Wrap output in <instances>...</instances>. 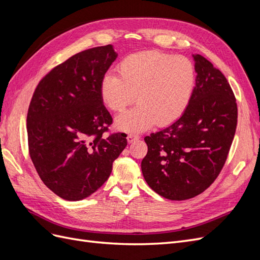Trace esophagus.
<instances>
[{
  "label": "esophagus",
  "mask_w": 260,
  "mask_h": 260,
  "mask_svg": "<svg viewBox=\"0 0 260 260\" xmlns=\"http://www.w3.org/2000/svg\"><path fill=\"white\" fill-rule=\"evenodd\" d=\"M139 139H140V137H139L138 135H132V133H130V135H128V137H127L128 143L135 142V141H137V140H139Z\"/></svg>",
  "instance_id": "obj_1"
}]
</instances>
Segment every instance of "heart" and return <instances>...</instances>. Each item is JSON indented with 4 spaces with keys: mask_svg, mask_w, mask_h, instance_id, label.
I'll list each match as a JSON object with an SVG mask.
<instances>
[{
    "mask_svg": "<svg viewBox=\"0 0 260 260\" xmlns=\"http://www.w3.org/2000/svg\"><path fill=\"white\" fill-rule=\"evenodd\" d=\"M118 76L107 74L100 93L105 105L122 112L136 100L139 105L118 116L116 127L143 131L154 123L167 125L184 113L195 88V69L190 59L156 51L125 57L117 67Z\"/></svg>",
    "mask_w": 260,
    "mask_h": 260,
    "instance_id": "heart-1",
    "label": "heart"
}]
</instances>
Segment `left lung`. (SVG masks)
Segmentation results:
<instances>
[{
    "instance_id": "obj_1",
    "label": "left lung",
    "mask_w": 260,
    "mask_h": 260,
    "mask_svg": "<svg viewBox=\"0 0 260 260\" xmlns=\"http://www.w3.org/2000/svg\"><path fill=\"white\" fill-rule=\"evenodd\" d=\"M195 88L178 120L145 137L142 174L157 194L184 201L203 193L219 176L238 123V106L223 74L200 54Z\"/></svg>"
}]
</instances>
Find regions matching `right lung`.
I'll return each instance as SVG.
<instances>
[{
  "label": "right lung",
  "mask_w": 260,
  "mask_h": 260,
  "mask_svg": "<svg viewBox=\"0 0 260 260\" xmlns=\"http://www.w3.org/2000/svg\"><path fill=\"white\" fill-rule=\"evenodd\" d=\"M117 58L113 45L82 51L39 82L27 115L29 154L43 183L59 198H88L111 176L127 135L104 136L113 122L100 86Z\"/></svg>",
  "instance_id": "right-lung-1"
}]
</instances>
